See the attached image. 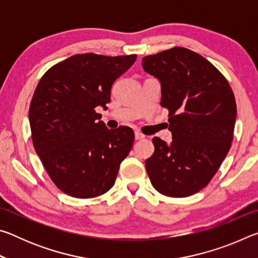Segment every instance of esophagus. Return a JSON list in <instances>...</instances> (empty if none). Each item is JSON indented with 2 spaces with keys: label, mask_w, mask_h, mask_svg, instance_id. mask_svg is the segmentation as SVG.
Instances as JSON below:
<instances>
[{
  "label": "esophagus",
  "mask_w": 258,
  "mask_h": 258,
  "mask_svg": "<svg viewBox=\"0 0 258 258\" xmlns=\"http://www.w3.org/2000/svg\"><path fill=\"white\" fill-rule=\"evenodd\" d=\"M146 137L143 134H141L140 132H135V140H142L145 139Z\"/></svg>",
  "instance_id": "obj_1"
}]
</instances>
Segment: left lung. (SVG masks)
<instances>
[{"label": "left lung", "instance_id": "1", "mask_svg": "<svg viewBox=\"0 0 258 258\" xmlns=\"http://www.w3.org/2000/svg\"><path fill=\"white\" fill-rule=\"evenodd\" d=\"M142 67L160 83L173 138L171 143L152 139L147 173L160 194L187 197L208 184L230 150L237 118L233 92L208 60L185 47L147 55Z\"/></svg>", "mask_w": 258, "mask_h": 258}]
</instances>
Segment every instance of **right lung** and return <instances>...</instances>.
<instances>
[{
    "mask_svg": "<svg viewBox=\"0 0 258 258\" xmlns=\"http://www.w3.org/2000/svg\"><path fill=\"white\" fill-rule=\"evenodd\" d=\"M135 59L76 54L38 82L29 107L33 145L51 180L72 197L93 198L110 190L132 149L133 130H108L95 108L107 109L112 84Z\"/></svg>",
    "mask_w": 258,
    "mask_h": 258,
    "instance_id": "add662e5",
    "label": "right lung"
}]
</instances>
